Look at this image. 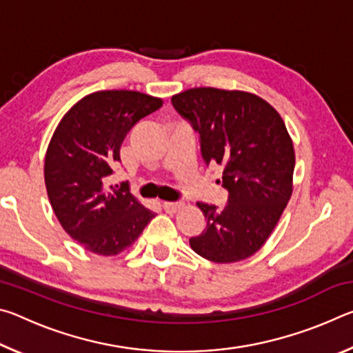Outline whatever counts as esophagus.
I'll return each instance as SVG.
<instances>
[{
	"mask_svg": "<svg viewBox=\"0 0 353 353\" xmlns=\"http://www.w3.org/2000/svg\"><path fill=\"white\" fill-rule=\"evenodd\" d=\"M182 205H183L182 202H163V204H162V207L165 208V210L170 212V213L177 212Z\"/></svg>",
	"mask_w": 353,
	"mask_h": 353,
	"instance_id": "1",
	"label": "esophagus"
}]
</instances>
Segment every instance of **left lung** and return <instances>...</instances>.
Returning <instances> with one entry per match:
<instances>
[{"label":"left lung","mask_w":353,"mask_h":353,"mask_svg":"<svg viewBox=\"0 0 353 353\" xmlns=\"http://www.w3.org/2000/svg\"><path fill=\"white\" fill-rule=\"evenodd\" d=\"M201 137L205 163L223 166L224 208L198 202L207 225L190 238L214 263L254 255L272 234L292 194L294 146L282 117L265 99L241 90L194 87L171 98Z\"/></svg>","instance_id":"8db88e82"}]
</instances>
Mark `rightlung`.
Segmentation results:
<instances>
[{
	"label": "right lung",
	"mask_w": 353,
	"mask_h": 353,
	"mask_svg": "<svg viewBox=\"0 0 353 353\" xmlns=\"http://www.w3.org/2000/svg\"><path fill=\"white\" fill-rule=\"evenodd\" d=\"M162 98L134 90H101L83 97L57 124L45 155V185L63 230L97 255H118L134 244L155 214L105 179L119 148Z\"/></svg>",
	"instance_id": "obj_1"
}]
</instances>
